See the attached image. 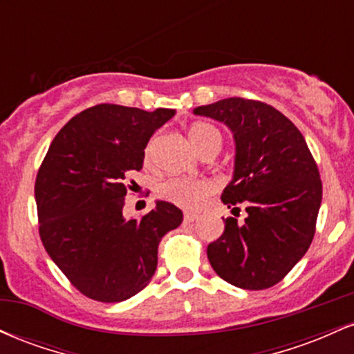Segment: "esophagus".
Segmentation results:
<instances>
[{
  "instance_id": "obj_1",
  "label": "esophagus",
  "mask_w": 354,
  "mask_h": 354,
  "mask_svg": "<svg viewBox=\"0 0 354 354\" xmlns=\"http://www.w3.org/2000/svg\"><path fill=\"white\" fill-rule=\"evenodd\" d=\"M198 218H200V214L191 213V211H185V221H186V223H193V221H196Z\"/></svg>"
}]
</instances>
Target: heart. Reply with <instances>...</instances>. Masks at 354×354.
Masks as SVG:
<instances>
[{"label": "heart", "mask_w": 354, "mask_h": 354, "mask_svg": "<svg viewBox=\"0 0 354 354\" xmlns=\"http://www.w3.org/2000/svg\"><path fill=\"white\" fill-rule=\"evenodd\" d=\"M188 136L198 153H203L209 146L221 148V133L209 123H194L189 126ZM154 149V138L146 145L145 161L149 163ZM213 193V185L208 180H191V178H169L158 188V194L166 201L181 208H198L209 194Z\"/></svg>", "instance_id": "heart-1"}]
</instances>
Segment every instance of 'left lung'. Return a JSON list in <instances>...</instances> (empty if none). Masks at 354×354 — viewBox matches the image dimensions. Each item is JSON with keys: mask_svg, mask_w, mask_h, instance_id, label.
<instances>
[{"mask_svg": "<svg viewBox=\"0 0 354 354\" xmlns=\"http://www.w3.org/2000/svg\"><path fill=\"white\" fill-rule=\"evenodd\" d=\"M194 115L221 121L236 145L233 180L221 201L248 216L225 219V231L208 245L219 278L243 290H266L293 270L310 248L323 186L299 129L283 113L245 98L198 106Z\"/></svg>", "mask_w": 354, "mask_h": 354, "instance_id": "1", "label": "left lung"}]
</instances>
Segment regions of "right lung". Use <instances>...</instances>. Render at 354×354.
<instances>
[{
    "label": "right lung",
    "mask_w": 354,
    "mask_h": 354,
    "mask_svg": "<svg viewBox=\"0 0 354 354\" xmlns=\"http://www.w3.org/2000/svg\"><path fill=\"white\" fill-rule=\"evenodd\" d=\"M174 109L96 104L71 118L50 145L35 185L39 236L73 286L101 303L131 298L153 278L158 245L181 225L168 201L140 219L123 214L126 180Z\"/></svg>",
    "instance_id": "obj_1"
}]
</instances>
